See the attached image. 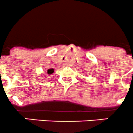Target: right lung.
Wrapping results in <instances>:
<instances>
[{
    "label": "right lung",
    "mask_w": 133,
    "mask_h": 133,
    "mask_svg": "<svg viewBox=\"0 0 133 133\" xmlns=\"http://www.w3.org/2000/svg\"><path fill=\"white\" fill-rule=\"evenodd\" d=\"M54 72V69H48V71H47V72H48V75H51V74H52Z\"/></svg>",
    "instance_id": "right-lung-1"
}]
</instances>
